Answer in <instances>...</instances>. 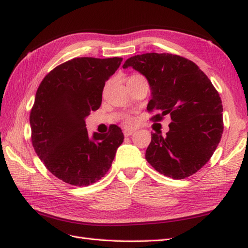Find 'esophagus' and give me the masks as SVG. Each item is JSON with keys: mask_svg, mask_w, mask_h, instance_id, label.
Here are the masks:
<instances>
[{"mask_svg": "<svg viewBox=\"0 0 248 248\" xmlns=\"http://www.w3.org/2000/svg\"><path fill=\"white\" fill-rule=\"evenodd\" d=\"M134 133V131L133 130H129V129H126V130H124V136H131L132 134Z\"/></svg>", "mask_w": 248, "mask_h": 248, "instance_id": "34e87169", "label": "esophagus"}]
</instances>
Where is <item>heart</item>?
<instances>
[{
  "instance_id": "1",
  "label": "heart",
  "mask_w": 248,
  "mask_h": 248,
  "mask_svg": "<svg viewBox=\"0 0 248 248\" xmlns=\"http://www.w3.org/2000/svg\"><path fill=\"white\" fill-rule=\"evenodd\" d=\"M130 123H131V120H129V124H130Z\"/></svg>"
}]
</instances>
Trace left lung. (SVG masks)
<instances>
[{
  "label": "left lung",
  "instance_id": "left-lung-1",
  "mask_svg": "<svg viewBox=\"0 0 248 248\" xmlns=\"http://www.w3.org/2000/svg\"><path fill=\"white\" fill-rule=\"evenodd\" d=\"M146 77L151 90L148 111L169 114L166 135L151 134L146 159L166 176L182 180L208 162L223 134L222 100L208 77L186 58L172 54H142L124 62Z\"/></svg>",
  "mask_w": 248,
  "mask_h": 248
}]
</instances>
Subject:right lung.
I'll return each instance as SVG.
<instances>
[{
    "label": "right lung",
    "instance_id": "obj_1",
    "mask_svg": "<svg viewBox=\"0 0 248 248\" xmlns=\"http://www.w3.org/2000/svg\"><path fill=\"white\" fill-rule=\"evenodd\" d=\"M123 58H75L48 73L37 90L30 123L34 151L56 177L89 186L110 169L124 133L111 125L90 136L85 118L99 108L102 91Z\"/></svg>",
    "mask_w": 248,
    "mask_h": 248
}]
</instances>
